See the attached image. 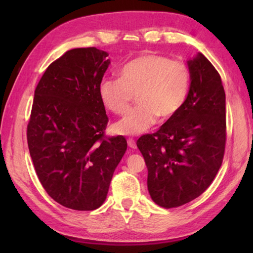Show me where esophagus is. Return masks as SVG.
<instances>
[{
  "instance_id": "obj_1",
  "label": "esophagus",
  "mask_w": 253,
  "mask_h": 253,
  "mask_svg": "<svg viewBox=\"0 0 253 253\" xmlns=\"http://www.w3.org/2000/svg\"><path fill=\"white\" fill-rule=\"evenodd\" d=\"M127 144H128V146H129L130 148H132V149H135L136 147H137V145H136V142L132 138H128L127 139Z\"/></svg>"
}]
</instances>
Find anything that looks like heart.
<instances>
[{
  "label": "heart",
  "instance_id": "1",
  "mask_svg": "<svg viewBox=\"0 0 253 253\" xmlns=\"http://www.w3.org/2000/svg\"><path fill=\"white\" fill-rule=\"evenodd\" d=\"M190 79V70L184 62L160 54H144L124 65L119 78L102 80L99 97L111 113L125 114L132 95L137 96L138 106L115 124V134H144L155 125L158 116L162 119L174 116L186 100Z\"/></svg>",
  "mask_w": 253,
  "mask_h": 253
}]
</instances>
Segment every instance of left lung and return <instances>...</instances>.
Returning <instances> with one entry per match:
<instances>
[{"mask_svg":"<svg viewBox=\"0 0 253 253\" xmlns=\"http://www.w3.org/2000/svg\"><path fill=\"white\" fill-rule=\"evenodd\" d=\"M191 84L182 108L154 134L137 140L147 188L160 207L176 208L203 193L225 148V92L219 72L202 53L187 61Z\"/></svg>","mask_w":253,"mask_h":253,"instance_id":"left-lung-1","label":"left lung"}]
</instances>
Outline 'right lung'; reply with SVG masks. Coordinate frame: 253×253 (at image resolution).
<instances>
[{"label": "right lung", "mask_w": 253, "mask_h": 253, "mask_svg": "<svg viewBox=\"0 0 253 253\" xmlns=\"http://www.w3.org/2000/svg\"><path fill=\"white\" fill-rule=\"evenodd\" d=\"M106 51L78 48L51 63L34 91L28 145L42 186L78 211L105 202L127 149L124 136L104 138L108 117L99 85L110 65Z\"/></svg>", "instance_id": "obj_1"}]
</instances>
